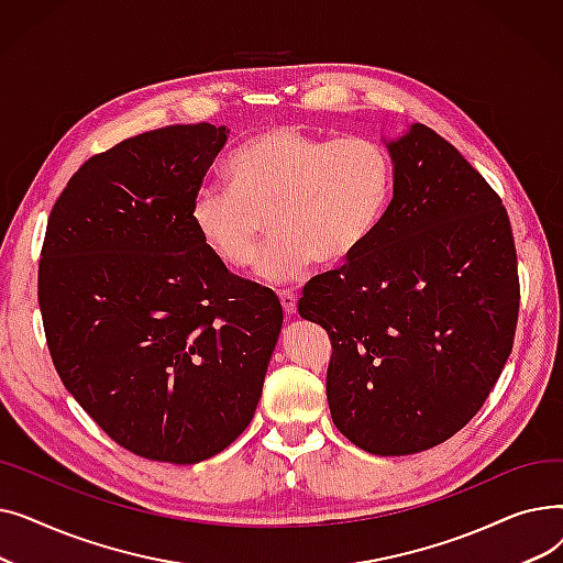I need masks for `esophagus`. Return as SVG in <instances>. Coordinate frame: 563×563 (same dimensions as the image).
Returning a JSON list of instances; mask_svg holds the SVG:
<instances>
[{
	"label": "esophagus",
	"mask_w": 563,
	"mask_h": 563,
	"mask_svg": "<svg viewBox=\"0 0 563 563\" xmlns=\"http://www.w3.org/2000/svg\"><path fill=\"white\" fill-rule=\"evenodd\" d=\"M280 306H283V312L287 317H291L294 312H297V294L294 291H280Z\"/></svg>",
	"instance_id": "esophagus-1"
}]
</instances>
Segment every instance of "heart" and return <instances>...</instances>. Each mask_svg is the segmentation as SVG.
I'll list each match as a JSON object with an SVG mask.
<instances>
[{
    "label": "heart",
    "mask_w": 563,
    "mask_h": 563,
    "mask_svg": "<svg viewBox=\"0 0 563 563\" xmlns=\"http://www.w3.org/2000/svg\"><path fill=\"white\" fill-rule=\"evenodd\" d=\"M228 185H202L191 225L205 249L230 269L251 264L260 219L274 234L257 278L297 280L317 260L327 266L356 255L376 232L393 196V162L369 136L321 141L276 125L249 136L230 155Z\"/></svg>",
    "instance_id": "heart-1"
}]
</instances>
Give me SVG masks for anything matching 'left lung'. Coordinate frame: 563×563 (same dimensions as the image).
Masks as SVG:
<instances>
[{
    "label": "left lung",
    "instance_id": "obj_1",
    "mask_svg": "<svg viewBox=\"0 0 563 563\" xmlns=\"http://www.w3.org/2000/svg\"><path fill=\"white\" fill-rule=\"evenodd\" d=\"M383 143L388 210L344 266L308 283L299 314L333 344L335 427L404 456L477 416L511 353L520 289L505 205L456 147L420 123Z\"/></svg>",
    "mask_w": 563,
    "mask_h": 563
}]
</instances>
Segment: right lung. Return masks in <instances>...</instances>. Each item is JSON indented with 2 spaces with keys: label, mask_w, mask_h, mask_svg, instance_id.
<instances>
[{
  "label": "right lung",
  "mask_w": 563,
  "mask_h": 563,
  "mask_svg": "<svg viewBox=\"0 0 563 563\" xmlns=\"http://www.w3.org/2000/svg\"><path fill=\"white\" fill-rule=\"evenodd\" d=\"M228 136L198 123L118 143L47 221L38 303L54 367L111 440L151 461L191 465L234 442L283 329L276 294L232 276L191 225Z\"/></svg>",
  "instance_id": "add662e5"
}]
</instances>
